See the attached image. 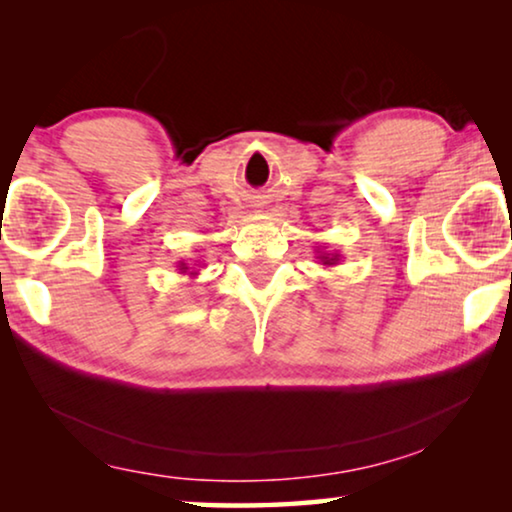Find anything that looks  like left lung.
<instances>
[{
	"mask_svg": "<svg viewBox=\"0 0 512 512\" xmlns=\"http://www.w3.org/2000/svg\"><path fill=\"white\" fill-rule=\"evenodd\" d=\"M317 258L321 261V265H338L340 254H326V251H317Z\"/></svg>",
	"mask_w": 512,
	"mask_h": 512,
	"instance_id": "1",
	"label": "left lung"
}]
</instances>
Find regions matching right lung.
<instances>
[{
  "instance_id": "obj_1",
  "label": "right lung",
  "mask_w": 512,
  "mask_h": 512,
  "mask_svg": "<svg viewBox=\"0 0 512 512\" xmlns=\"http://www.w3.org/2000/svg\"><path fill=\"white\" fill-rule=\"evenodd\" d=\"M177 268H179V272H181V275H186V272H188V275H191V277H195V275H198V272H195V270H191V268H188V265H186L184 261H179V265H177Z\"/></svg>"
}]
</instances>
